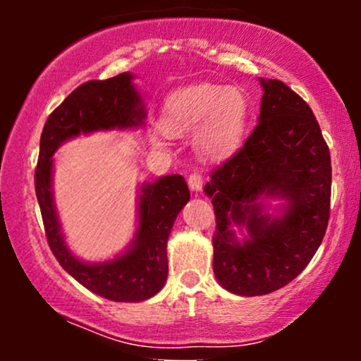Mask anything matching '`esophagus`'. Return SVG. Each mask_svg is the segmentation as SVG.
Listing matches in <instances>:
<instances>
[{
	"mask_svg": "<svg viewBox=\"0 0 361 361\" xmlns=\"http://www.w3.org/2000/svg\"><path fill=\"white\" fill-rule=\"evenodd\" d=\"M188 186L193 192H200L202 186H204V176H202V173L193 171L192 175L188 176Z\"/></svg>",
	"mask_w": 361,
	"mask_h": 361,
	"instance_id": "obj_1",
	"label": "esophagus"
}]
</instances>
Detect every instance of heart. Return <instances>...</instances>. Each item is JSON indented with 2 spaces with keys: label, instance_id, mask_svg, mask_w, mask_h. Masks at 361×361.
Instances as JSON below:
<instances>
[{
  "label": "heart",
  "instance_id": "b5f03b06",
  "mask_svg": "<svg viewBox=\"0 0 361 361\" xmlns=\"http://www.w3.org/2000/svg\"><path fill=\"white\" fill-rule=\"evenodd\" d=\"M250 118V103L238 88L197 85L178 90L163 109V128L183 135L197 128V146L210 157L234 152L243 142Z\"/></svg>",
  "mask_w": 361,
  "mask_h": 361
}]
</instances>
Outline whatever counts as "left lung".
<instances>
[{
	"instance_id": "obj_1",
	"label": "left lung",
	"mask_w": 361,
	"mask_h": 361,
	"mask_svg": "<svg viewBox=\"0 0 361 361\" xmlns=\"http://www.w3.org/2000/svg\"><path fill=\"white\" fill-rule=\"evenodd\" d=\"M258 126L205 185L215 212L214 273L238 295L275 292L304 270L329 221L331 156L310 106L279 80H259ZM280 196L276 218L255 202ZM246 225L241 243L232 224Z\"/></svg>"
}]
</instances>
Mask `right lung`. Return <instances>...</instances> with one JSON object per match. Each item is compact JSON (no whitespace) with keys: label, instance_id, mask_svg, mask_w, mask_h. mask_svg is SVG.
<instances>
[{"label":"right lung","instance_id":"obj_1","mask_svg":"<svg viewBox=\"0 0 361 361\" xmlns=\"http://www.w3.org/2000/svg\"><path fill=\"white\" fill-rule=\"evenodd\" d=\"M132 80L130 73H122L78 86L49 115L35 168V195L54 256L82 287L115 302L151 299L164 287L168 238L176 215L190 200L188 185L181 175H168L140 186L139 226L130 247L115 259L91 264L78 259L64 243L52 197V156L62 142L80 134L142 126L146 110Z\"/></svg>","mask_w":361,"mask_h":361}]
</instances>
